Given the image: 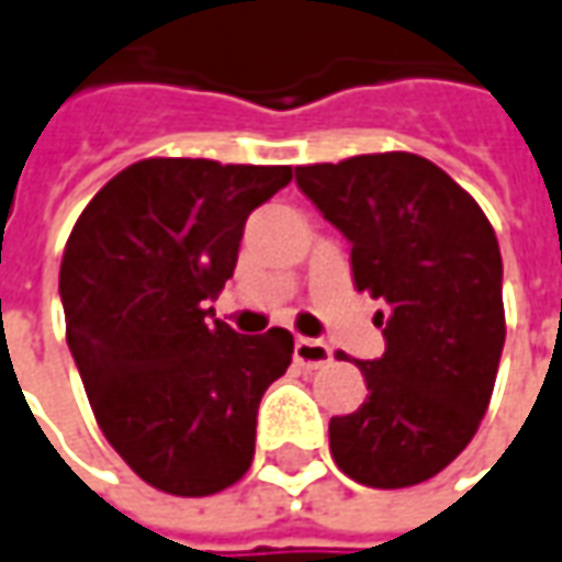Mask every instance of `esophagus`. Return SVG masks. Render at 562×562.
<instances>
[{
  "instance_id": "obj_1",
  "label": "esophagus",
  "mask_w": 562,
  "mask_h": 562,
  "mask_svg": "<svg viewBox=\"0 0 562 562\" xmlns=\"http://www.w3.org/2000/svg\"><path fill=\"white\" fill-rule=\"evenodd\" d=\"M331 360V347L316 338H295V362L304 369H319Z\"/></svg>"
}]
</instances>
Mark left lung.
I'll return each mask as SVG.
<instances>
[{"instance_id": "8db88e82", "label": "left lung", "mask_w": 562, "mask_h": 562, "mask_svg": "<svg viewBox=\"0 0 562 562\" xmlns=\"http://www.w3.org/2000/svg\"><path fill=\"white\" fill-rule=\"evenodd\" d=\"M350 243L353 282L384 301V353L360 360L369 396L329 422L335 464L403 490L456 461L486 415L505 347L502 251L483 209L425 156L372 153L295 169Z\"/></svg>"}]
</instances>
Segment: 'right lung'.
<instances>
[{"label": "right lung", "instance_id": "add662e5", "mask_svg": "<svg viewBox=\"0 0 562 562\" xmlns=\"http://www.w3.org/2000/svg\"><path fill=\"white\" fill-rule=\"evenodd\" d=\"M289 166L140 159L106 181L60 261L67 345L110 446L156 490L215 495L249 471L285 329L239 335L205 307L233 277L249 215Z\"/></svg>", "mask_w": 562, "mask_h": 562}]
</instances>
